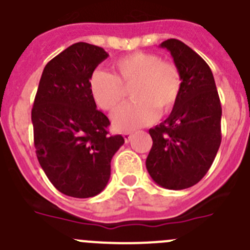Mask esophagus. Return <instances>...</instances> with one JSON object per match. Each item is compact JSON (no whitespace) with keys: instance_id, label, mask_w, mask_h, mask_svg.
Listing matches in <instances>:
<instances>
[{"instance_id":"1","label":"esophagus","mask_w":250,"mask_h":250,"mask_svg":"<svg viewBox=\"0 0 250 250\" xmlns=\"http://www.w3.org/2000/svg\"><path fill=\"white\" fill-rule=\"evenodd\" d=\"M132 133H129V132H125V133H123V138H125V142H129L130 139H132Z\"/></svg>"}]
</instances>
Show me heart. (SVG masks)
<instances>
[{
  "mask_svg": "<svg viewBox=\"0 0 250 250\" xmlns=\"http://www.w3.org/2000/svg\"><path fill=\"white\" fill-rule=\"evenodd\" d=\"M114 76L96 69L89 77L88 87L94 102L104 111H113L130 91L133 102L123 104L112 114L113 125L120 130H133L150 125L158 116L173 108L179 97L182 77L177 66L163 62L154 53L134 52L113 62Z\"/></svg>",
  "mask_w": 250,
  "mask_h": 250,
  "instance_id": "obj_1",
  "label": "heart"
}]
</instances>
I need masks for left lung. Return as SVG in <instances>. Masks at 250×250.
<instances>
[{"mask_svg":"<svg viewBox=\"0 0 250 250\" xmlns=\"http://www.w3.org/2000/svg\"><path fill=\"white\" fill-rule=\"evenodd\" d=\"M161 47L179 69L182 88L167 120L149 129L153 145L146 167L158 186L179 190L197 184L212 166L222 141V105L212 71L201 56L174 38Z\"/></svg>","mask_w":250,"mask_h":250,"instance_id":"8db88e82","label":"left lung"}]
</instances>
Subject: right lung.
<instances>
[{"mask_svg": "<svg viewBox=\"0 0 250 250\" xmlns=\"http://www.w3.org/2000/svg\"><path fill=\"white\" fill-rule=\"evenodd\" d=\"M108 57L104 49L78 42L42 72L32 108L36 154L49 182L75 198L100 194L111 177V161L125 143L109 136V120L97 109L89 77Z\"/></svg>", "mask_w": 250, "mask_h": 250, "instance_id": "add662e5", "label": "right lung"}]
</instances>
